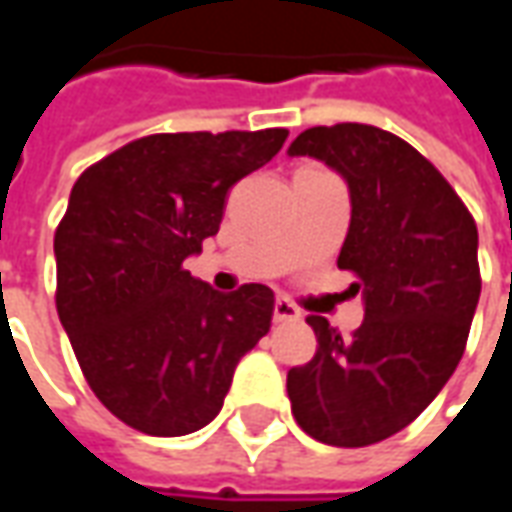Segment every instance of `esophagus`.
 <instances>
[{
    "mask_svg": "<svg viewBox=\"0 0 512 512\" xmlns=\"http://www.w3.org/2000/svg\"><path fill=\"white\" fill-rule=\"evenodd\" d=\"M299 310L288 302V299H277L274 302V321H296Z\"/></svg>",
    "mask_w": 512,
    "mask_h": 512,
    "instance_id": "34e87169",
    "label": "esophagus"
}]
</instances>
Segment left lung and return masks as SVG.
I'll use <instances>...</instances> for the list:
<instances>
[{"label":"left lung","instance_id":"left-lung-1","mask_svg":"<svg viewBox=\"0 0 512 512\" xmlns=\"http://www.w3.org/2000/svg\"><path fill=\"white\" fill-rule=\"evenodd\" d=\"M288 152L318 157L349 182L338 268L366 299L352 338L307 316L318 346L288 371L293 418L321 443L371 446L416 421L466 352L482 288L477 224L441 171L380 127H310Z\"/></svg>","mask_w":512,"mask_h":512}]
</instances>
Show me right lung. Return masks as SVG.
Wrapping results in <instances>:
<instances>
[{"instance_id":"1","label":"right lung","mask_w":512,"mask_h":512,"mask_svg":"<svg viewBox=\"0 0 512 512\" xmlns=\"http://www.w3.org/2000/svg\"><path fill=\"white\" fill-rule=\"evenodd\" d=\"M285 138L282 127L157 132L74 182L55 230L57 316L96 399L132 430H202L271 327V288L219 293L182 263L219 232L227 191Z\"/></svg>"}]
</instances>
